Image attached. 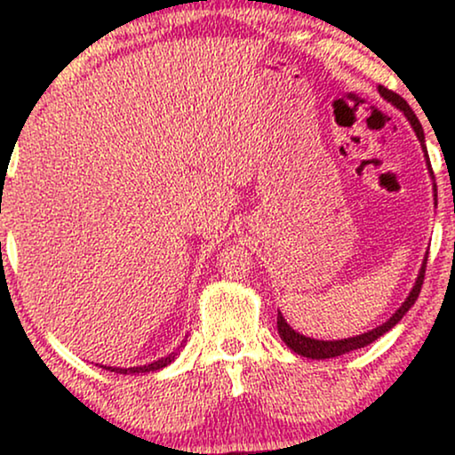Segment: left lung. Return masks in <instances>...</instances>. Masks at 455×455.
I'll return each mask as SVG.
<instances>
[{"label":"left lung","mask_w":455,"mask_h":455,"mask_svg":"<svg viewBox=\"0 0 455 455\" xmlns=\"http://www.w3.org/2000/svg\"><path fill=\"white\" fill-rule=\"evenodd\" d=\"M379 92H381L383 99H387L391 105H395L397 109L403 111V116L408 117V122L412 124L416 136H419L420 145H422V151H425V157H427V165H428V172H431L433 176V170H431V161H428V155H427V147H425V132H422V126L419 122V117L414 116V111L410 105L406 103V99H402L397 92L385 89V86H379ZM435 188V203H437V186H433ZM427 259H428V252L425 260H422V267H420V273L419 277H416V283L412 291H410L406 300L400 308L395 310V315L391 316L389 321H385L383 325H379L377 329H371V331H366L363 335H356V338H347V339H333V341H323V339H313V338H307V335H300L298 331H294L288 325V321L283 319V315L277 310V331L282 335V339L285 341V346L290 347V350H294L296 354H300V356H307V358H313V360H323V358H335V356H341V354H347L352 350H358V347H364L372 344V341L381 338L383 333H387L391 327H395L397 323L402 321V316L408 313L410 308H412V304L416 302V298L420 294V288H422V282H425V269H427Z\"/></svg>","instance_id":"obj_1"}]
</instances>
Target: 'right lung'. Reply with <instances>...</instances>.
I'll return each mask as SVG.
<instances>
[{"label": "right lung", "instance_id": "add662e5", "mask_svg": "<svg viewBox=\"0 0 455 455\" xmlns=\"http://www.w3.org/2000/svg\"><path fill=\"white\" fill-rule=\"evenodd\" d=\"M176 356H178V354L172 352V354H167L165 358L155 360V363L145 364V366H132V369H120V366H103V369H108V371H111V372H120V375H128V372H153V371L164 369V366L170 364L172 360L176 358Z\"/></svg>", "mask_w": 455, "mask_h": 455}]
</instances>
